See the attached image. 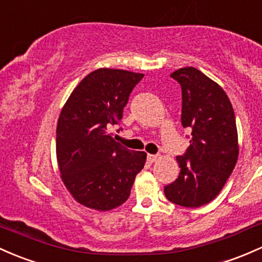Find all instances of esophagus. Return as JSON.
Here are the masks:
<instances>
[{
    "instance_id": "34e87169",
    "label": "esophagus",
    "mask_w": 262,
    "mask_h": 262,
    "mask_svg": "<svg viewBox=\"0 0 262 262\" xmlns=\"http://www.w3.org/2000/svg\"><path fill=\"white\" fill-rule=\"evenodd\" d=\"M159 159H160L159 155H150V154L147 155V160H148V161H150V162L157 161V160H159Z\"/></svg>"
}]
</instances>
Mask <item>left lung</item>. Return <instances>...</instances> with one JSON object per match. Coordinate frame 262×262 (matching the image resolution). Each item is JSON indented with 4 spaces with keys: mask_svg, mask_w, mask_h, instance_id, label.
<instances>
[{
    "mask_svg": "<svg viewBox=\"0 0 262 262\" xmlns=\"http://www.w3.org/2000/svg\"><path fill=\"white\" fill-rule=\"evenodd\" d=\"M171 77L181 86V123L191 139L176 157L179 177L164 191L173 204L200 207L219 195L237 161L235 114L226 92L200 70L184 67Z\"/></svg>",
    "mask_w": 262,
    "mask_h": 262,
    "instance_id": "8db88e82",
    "label": "left lung"
}]
</instances>
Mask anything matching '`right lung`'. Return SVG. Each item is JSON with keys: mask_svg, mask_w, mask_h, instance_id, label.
Returning <instances> with one entry per match:
<instances>
[{"mask_svg": "<svg viewBox=\"0 0 262 262\" xmlns=\"http://www.w3.org/2000/svg\"><path fill=\"white\" fill-rule=\"evenodd\" d=\"M143 74L98 69L78 83L64 103L56 130V154L67 190L90 209L108 211L128 199L146 154L108 134Z\"/></svg>", "mask_w": 262, "mask_h": 262, "instance_id": "add662e5", "label": "right lung"}]
</instances>
